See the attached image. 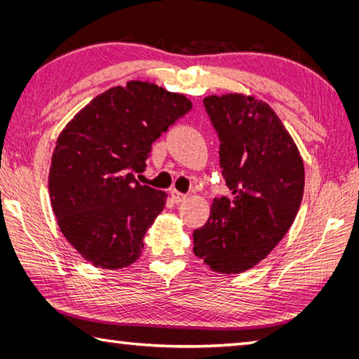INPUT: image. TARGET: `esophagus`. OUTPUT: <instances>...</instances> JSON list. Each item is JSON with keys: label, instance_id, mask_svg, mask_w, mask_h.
I'll list each match as a JSON object with an SVG mask.
<instances>
[{"label": "esophagus", "instance_id": "esophagus-1", "mask_svg": "<svg viewBox=\"0 0 359 359\" xmlns=\"http://www.w3.org/2000/svg\"><path fill=\"white\" fill-rule=\"evenodd\" d=\"M171 197H172L175 203H182V202L187 201V194L177 191V189H171Z\"/></svg>", "mask_w": 359, "mask_h": 359}]
</instances>
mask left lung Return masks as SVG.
<instances>
[{
  "mask_svg": "<svg viewBox=\"0 0 359 359\" xmlns=\"http://www.w3.org/2000/svg\"><path fill=\"white\" fill-rule=\"evenodd\" d=\"M205 111L220 140L231 197H215L208 222L194 231V255L211 270L242 273L284 238L301 207L304 162L269 104L239 94L211 95Z\"/></svg>",
  "mask_w": 359,
  "mask_h": 359,
  "instance_id": "left-lung-1",
  "label": "left lung"
}]
</instances>
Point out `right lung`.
I'll return each instance as SVG.
<instances>
[{
    "label": "right lung",
    "instance_id": "add662e5",
    "mask_svg": "<svg viewBox=\"0 0 359 359\" xmlns=\"http://www.w3.org/2000/svg\"><path fill=\"white\" fill-rule=\"evenodd\" d=\"M191 111L187 97L129 81L95 97L60 134L49 193L60 230L79 253L106 270L140 257L166 193L142 185L152 143Z\"/></svg>",
    "mask_w": 359,
    "mask_h": 359
}]
</instances>
